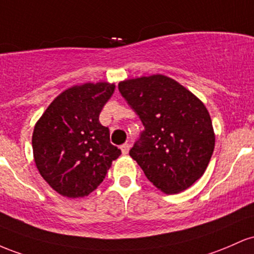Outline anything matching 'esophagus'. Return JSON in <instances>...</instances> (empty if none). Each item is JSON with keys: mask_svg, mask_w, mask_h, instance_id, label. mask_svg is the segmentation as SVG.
I'll return each mask as SVG.
<instances>
[{"mask_svg": "<svg viewBox=\"0 0 254 254\" xmlns=\"http://www.w3.org/2000/svg\"><path fill=\"white\" fill-rule=\"evenodd\" d=\"M120 149H121L122 155H127L128 151H129V149H130V145L127 144V142H125L124 145H121V146H120Z\"/></svg>", "mask_w": 254, "mask_h": 254, "instance_id": "34e87169", "label": "esophagus"}]
</instances>
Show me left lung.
<instances>
[{
	"label": "left lung",
	"instance_id": "left-lung-1",
	"mask_svg": "<svg viewBox=\"0 0 254 254\" xmlns=\"http://www.w3.org/2000/svg\"><path fill=\"white\" fill-rule=\"evenodd\" d=\"M119 91L145 127L130 157L165 194L192 186L215 149L212 121L203 102L162 74L120 81Z\"/></svg>",
	"mask_w": 254,
	"mask_h": 254
}]
</instances>
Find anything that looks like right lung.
Masks as SVG:
<instances>
[{"mask_svg":"<svg viewBox=\"0 0 254 254\" xmlns=\"http://www.w3.org/2000/svg\"><path fill=\"white\" fill-rule=\"evenodd\" d=\"M115 84L74 85L51 102L36 122L33 158L42 178L59 194L82 198L93 192L121 150L110 144L99 114Z\"/></svg>","mask_w":254,"mask_h":254,"instance_id":"right-lung-1","label":"right lung"}]
</instances>
